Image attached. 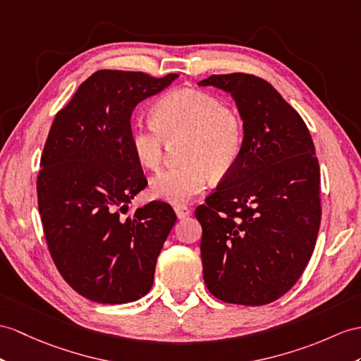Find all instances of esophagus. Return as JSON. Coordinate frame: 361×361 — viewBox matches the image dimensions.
I'll use <instances>...</instances> for the list:
<instances>
[{
    "label": "esophagus",
    "instance_id": "34e87169",
    "mask_svg": "<svg viewBox=\"0 0 361 361\" xmlns=\"http://www.w3.org/2000/svg\"><path fill=\"white\" fill-rule=\"evenodd\" d=\"M174 211H176V216H178L179 219H185L191 214V209L185 205H176Z\"/></svg>",
    "mask_w": 361,
    "mask_h": 361
}]
</instances>
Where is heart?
I'll list each match as a JSON object with an SVG mask.
<instances>
[{"mask_svg": "<svg viewBox=\"0 0 361 361\" xmlns=\"http://www.w3.org/2000/svg\"><path fill=\"white\" fill-rule=\"evenodd\" d=\"M154 122L130 126V147L136 161L147 170L161 169L166 139L185 136L182 166L164 170L150 183L152 196L182 205L204 192L211 173L224 176L239 159L245 127L239 113L228 109L217 96L174 89L153 105Z\"/></svg>", "mask_w": 361, "mask_h": 361, "instance_id": "heart-1", "label": "heart"}]
</instances>
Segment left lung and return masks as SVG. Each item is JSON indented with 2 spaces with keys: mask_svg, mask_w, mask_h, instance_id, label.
<instances>
[{
  "mask_svg": "<svg viewBox=\"0 0 361 361\" xmlns=\"http://www.w3.org/2000/svg\"><path fill=\"white\" fill-rule=\"evenodd\" d=\"M199 85L230 93L245 127L239 159L196 209L205 285L226 303L267 305L295 285L317 240L320 166L312 137L265 79L211 75Z\"/></svg>",
  "mask_w": 361,
  "mask_h": 361,
  "instance_id": "obj_1",
  "label": "left lung"
}]
</instances>
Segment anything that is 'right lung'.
<instances>
[{
  "label": "right lung",
  "instance_id": "obj_1",
  "mask_svg": "<svg viewBox=\"0 0 361 361\" xmlns=\"http://www.w3.org/2000/svg\"><path fill=\"white\" fill-rule=\"evenodd\" d=\"M178 76L98 70L49 131L37 182L44 234L59 274L89 300L128 303L153 286L176 213L153 200L133 216L121 214L147 187L130 147V119L140 101Z\"/></svg>",
  "mask_w": 361,
  "mask_h": 361
}]
</instances>
